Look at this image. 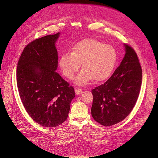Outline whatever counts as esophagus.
<instances>
[{"instance_id":"34e87169","label":"esophagus","mask_w":158,"mask_h":158,"mask_svg":"<svg viewBox=\"0 0 158 158\" xmlns=\"http://www.w3.org/2000/svg\"><path fill=\"white\" fill-rule=\"evenodd\" d=\"M82 92V90L81 88H76V89H75V93L76 94H81Z\"/></svg>"}]
</instances>
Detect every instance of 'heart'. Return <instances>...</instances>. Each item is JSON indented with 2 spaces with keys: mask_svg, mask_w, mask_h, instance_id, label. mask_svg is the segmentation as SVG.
Returning <instances> with one entry per match:
<instances>
[{
  "mask_svg": "<svg viewBox=\"0 0 158 158\" xmlns=\"http://www.w3.org/2000/svg\"><path fill=\"white\" fill-rule=\"evenodd\" d=\"M115 61L116 51L112 46L95 39H86L77 43L72 52L63 55L60 65L64 75L69 79H72L82 63L83 70L75 81L78 85H85L92 79L95 81L107 79Z\"/></svg>",
  "mask_w": 158,
  "mask_h": 158,
  "instance_id": "obj_1",
  "label": "heart"
}]
</instances>
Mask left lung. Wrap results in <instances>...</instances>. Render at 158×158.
Here are the masks:
<instances>
[{
    "instance_id": "1",
    "label": "left lung",
    "mask_w": 158,
    "mask_h": 158,
    "mask_svg": "<svg viewBox=\"0 0 158 158\" xmlns=\"http://www.w3.org/2000/svg\"><path fill=\"white\" fill-rule=\"evenodd\" d=\"M126 54L120 65L103 85L91 90V115L97 123L110 127L124 120L137 101L142 71L134 49L124 44Z\"/></svg>"
}]
</instances>
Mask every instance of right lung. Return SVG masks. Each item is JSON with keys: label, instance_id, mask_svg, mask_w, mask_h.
I'll use <instances>...</instances> for the list:
<instances>
[{"label": "right lung", "instance_id": "add662e5", "mask_svg": "<svg viewBox=\"0 0 158 158\" xmlns=\"http://www.w3.org/2000/svg\"><path fill=\"white\" fill-rule=\"evenodd\" d=\"M60 33L37 39L24 48L18 62L16 82L21 100L28 115L47 128L56 127L67 119L73 86L56 72Z\"/></svg>", "mask_w": 158, "mask_h": 158}]
</instances>
